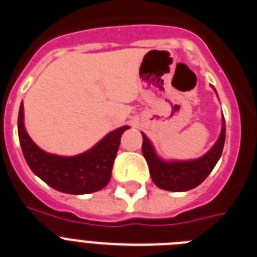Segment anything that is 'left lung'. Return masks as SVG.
<instances>
[{
    "label": "left lung",
    "mask_w": 257,
    "mask_h": 257,
    "mask_svg": "<svg viewBox=\"0 0 257 257\" xmlns=\"http://www.w3.org/2000/svg\"><path fill=\"white\" fill-rule=\"evenodd\" d=\"M142 152L147 160L150 175L155 185L169 192H186L200 185L219 160L226 138L224 116H222V130L218 141L203 156L193 160H164L156 154L155 147L146 134L142 133Z\"/></svg>",
    "instance_id": "left-lung-1"
}]
</instances>
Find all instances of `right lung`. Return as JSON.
Masks as SVG:
<instances>
[{
  "label": "right lung",
  "instance_id": "obj_1",
  "mask_svg": "<svg viewBox=\"0 0 257 257\" xmlns=\"http://www.w3.org/2000/svg\"><path fill=\"white\" fill-rule=\"evenodd\" d=\"M23 102L19 106L18 137L30 169L51 188L68 194H88L101 190L111 177L114 160L122 134L130 128L122 126L109 133L88 151L76 156H59L39 148L25 128Z\"/></svg>",
  "mask_w": 257,
  "mask_h": 257
}]
</instances>
